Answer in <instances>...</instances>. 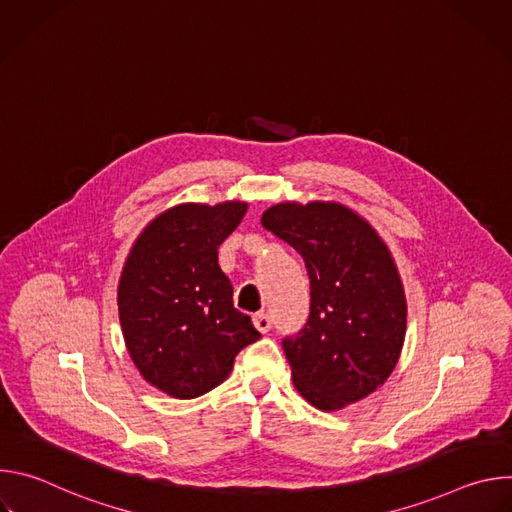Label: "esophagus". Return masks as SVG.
<instances>
[{
	"mask_svg": "<svg viewBox=\"0 0 512 512\" xmlns=\"http://www.w3.org/2000/svg\"><path fill=\"white\" fill-rule=\"evenodd\" d=\"M253 324H255V328H257L261 334H267V332L271 330V326H273L269 314H265V312L255 314V316H253Z\"/></svg>",
	"mask_w": 512,
	"mask_h": 512,
	"instance_id": "esophagus-1",
	"label": "esophagus"
}]
</instances>
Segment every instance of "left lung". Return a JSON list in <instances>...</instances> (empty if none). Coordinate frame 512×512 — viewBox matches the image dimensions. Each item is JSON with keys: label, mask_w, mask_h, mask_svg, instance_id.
Segmentation results:
<instances>
[{"label": "left lung", "mask_w": 512, "mask_h": 512, "mask_svg": "<svg viewBox=\"0 0 512 512\" xmlns=\"http://www.w3.org/2000/svg\"><path fill=\"white\" fill-rule=\"evenodd\" d=\"M261 225L302 255L310 277L308 320L281 342L296 389L324 411L377 391L395 369L407 324L387 245L336 202L275 204Z\"/></svg>", "instance_id": "left-lung-1"}]
</instances>
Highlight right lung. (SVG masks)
Here are the masks:
<instances>
[{
	"label": "right lung",
	"mask_w": 512,
	"mask_h": 512,
	"mask_svg": "<svg viewBox=\"0 0 512 512\" xmlns=\"http://www.w3.org/2000/svg\"><path fill=\"white\" fill-rule=\"evenodd\" d=\"M245 212V202L174 206L145 227L125 261L117 304L127 350L143 379L172 397L221 385L235 356L261 338L218 267V247Z\"/></svg>",
	"instance_id": "1"
}]
</instances>
